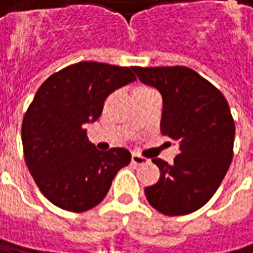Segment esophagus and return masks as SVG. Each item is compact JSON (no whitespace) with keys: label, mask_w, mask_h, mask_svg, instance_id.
Returning <instances> with one entry per match:
<instances>
[{"label":"esophagus","mask_w":253,"mask_h":253,"mask_svg":"<svg viewBox=\"0 0 253 253\" xmlns=\"http://www.w3.org/2000/svg\"><path fill=\"white\" fill-rule=\"evenodd\" d=\"M131 161H132V164H135V166H142V164L147 163V158H144V157H141V155H138V154H132Z\"/></svg>","instance_id":"34e87169"}]
</instances>
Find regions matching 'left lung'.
Returning <instances> with one entry per match:
<instances>
[{
    "mask_svg": "<svg viewBox=\"0 0 253 253\" xmlns=\"http://www.w3.org/2000/svg\"><path fill=\"white\" fill-rule=\"evenodd\" d=\"M163 96L161 134L178 142L171 166L153 160L160 180L145 187L148 203L167 216L189 214L219 189L233 157L235 122L227 100L210 82L184 66L132 67Z\"/></svg>",
    "mask_w": 253,
    "mask_h": 253,
    "instance_id": "obj_1",
    "label": "left lung"
}]
</instances>
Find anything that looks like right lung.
<instances>
[{
  "label": "right lung",
  "instance_id": "obj_1",
  "mask_svg": "<svg viewBox=\"0 0 253 253\" xmlns=\"http://www.w3.org/2000/svg\"><path fill=\"white\" fill-rule=\"evenodd\" d=\"M135 79L129 67L81 62L39 87L23 119L21 138L28 170L54 206L75 213L95 208L117 172L131 163L125 148L96 150L84 128L100 117L108 95Z\"/></svg>",
  "mask_w": 253,
  "mask_h": 253
}]
</instances>
